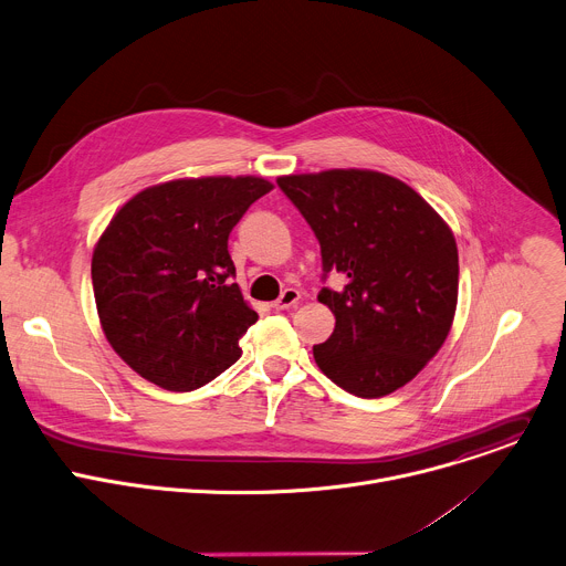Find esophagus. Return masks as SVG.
I'll list each match as a JSON object with an SVG mask.
<instances>
[{
    "label": "esophagus",
    "instance_id": "34e87169",
    "mask_svg": "<svg viewBox=\"0 0 566 566\" xmlns=\"http://www.w3.org/2000/svg\"><path fill=\"white\" fill-rule=\"evenodd\" d=\"M298 298H301L298 290L287 287V290H283L281 296L274 301V307H276V310H290V307H294V305L298 303Z\"/></svg>",
    "mask_w": 566,
    "mask_h": 566
}]
</instances>
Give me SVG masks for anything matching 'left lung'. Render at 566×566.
<instances>
[{"label":"left lung","mask_w":566,"mask_h":566,"mask_svg":"<svg viewBox=\"0 0 566 566\" xmlns=\"http://www.w3.org/2000/svg\"><path fill=\"white\" fill-rule=\"evenodd\" d=\"M276 184L322 247L335 331L312 346L317 366L357 398L411 382L448 339L459 298L452 229L405 181L359 168L285 175Z\"/></svg>","instance_id":"8db88e82"}]
</instances>
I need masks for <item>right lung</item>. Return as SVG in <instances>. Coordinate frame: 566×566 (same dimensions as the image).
<instances>
[{"instance_id":"obj_1","label":"right lung","mask_w":566,"mask_h":566,"mask_svg":"<svg viewBox=\"0 0 566 566\" xmlns=\"http://www.w3.org/2000/svg\"><path fill=\"white\" fill-rule=\"evenodd\" d=\"M263 177L172 179L125 202L98 238L92 285L116 355L148 382L193 391L242 355L247 305L229 233L272 191Z\"/></svg>"}]
</instances>
